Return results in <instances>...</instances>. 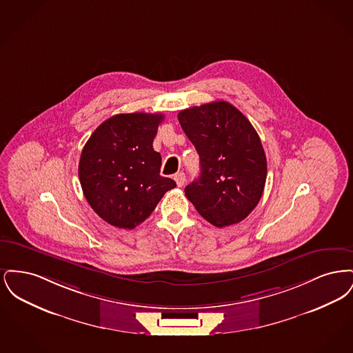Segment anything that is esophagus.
<instances>
[{
	"label": "esophagus",
	"mask_w": 353,
	"mask_h": 353,
	"mask_svg": "<svg viewBox=\"0 0 353 353\" xmlns=\"http://www.w3.org/2000/svg\"><path fill=\"white\" fill-rule=\"evenodd\" d=\"M173 179H174V181H176V184H177L179 188L184 186L185 181H186V177H185V174L183 173V172H180V173H176Z\"/></svg>",
	"instance_id": "obj_1"
}]
</instances>
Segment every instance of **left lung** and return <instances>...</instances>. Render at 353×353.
<instances>
[{
    "instance_id": "left-lung-1",
    "label": "left lung",
    "mask_w": 353,
    "mask_h": 353,
    "mask_svg": "<svg viewBox=\"0 0 353 353\" xmlns=\"http://www.w3.org/2000/svg\"><path fill=\"white\" fill-rule=\"evenodd\" d=\"M185 134L200 154L201 173L185 196L217 228L246 219L262 197L268 161L248 118L225 101L180 111Z\"/></svg>"
}]
</instances>
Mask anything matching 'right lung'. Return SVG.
<instances>
[{"mask_svg":"<svg viewBox=\"0 0 353 353\" xmlns=\"http://www.w3.org/2000/svg\"><path fill=\"white\" fill-rule=\"evenodd\" d=\"M163 114H119L87 140L79 160L84 197L112 226L134 229L151 216L176 183L160 176L161 156L153 150Z\"/></svg>","mask_w":353,"mask_h":353,"instance_id":"obj_1","label":"right lung"}]
</instances>
